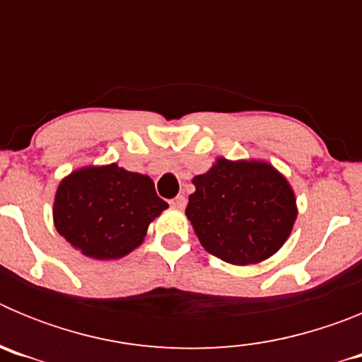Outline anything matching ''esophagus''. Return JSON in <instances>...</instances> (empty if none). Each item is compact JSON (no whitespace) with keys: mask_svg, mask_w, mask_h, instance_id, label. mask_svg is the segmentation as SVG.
<instances>
[{"mask_svg":"<svg viewBox=\"0 0 362 362\" xmlns=\"http://www.w3.org/2000/svg\"><path fill=\"white\" fill-rule=\"evenodd\" d=\"M185 204H187V199H185V196H177V197H174V199L170 201V206H174V209H177V210H183Z\"/></svg>","mask_w":362,"mask_h":362,"instance_id":"34e87169","label":"esophagus"}]
</instances>
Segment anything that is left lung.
<instances>
[{"label":"left lung","instance_id":"obj_1","mask_svg":"<svg viewBox=\"0 0 362 362\" xmlns=\"http://www.w3.org/2000/svg\"><path fill=\"white\" fill-rule=\"evenodd\" d=\"M187 217L201 246L235 267L279 252L297 219L296 192L272 163L217 158L192 179Z\"/></svg>","mask_w":362,"mask_h":362}]
</instances>
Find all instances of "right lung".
Wrapping results in <instances>:
<instances>
[{
	"instance_id": "obj_1",
	"label": "right lung",
	"mask_w": 362,
	"mask_h": 362,
	"mask_svg": "<svg viewBox=\"0 0 362 362\" xmlns=\"http://www.w3.org/2000/svg\"><path fill=\"white\" fill-rule=\"evenodd\" d=\"M166 209L148 175L110 163L81 166L65 175L54 196L52 219L79 254L112 261L139 248L150 223Z\"/></svg>"
}]
</instances>
